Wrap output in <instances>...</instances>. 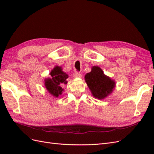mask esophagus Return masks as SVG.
Returning a JSON list of instances; mask_svg holds the SVG:
<instances>
[{
    "label": "esophagus",
    "instance_id": "1",
    "mask_svg": "<svg viewBox=\"0 0 154 154\" xmlns=\"http://www.w3.org/2000/svg\"><path fill=\"white\" fill-rule=\"evenodd\" d=\"M73 76H74V78H82V74L80 73H78V72H76L74 74Z\"/></svg>",
    "mask_w": 154,
    "mask_h": 154
}]
</instances>
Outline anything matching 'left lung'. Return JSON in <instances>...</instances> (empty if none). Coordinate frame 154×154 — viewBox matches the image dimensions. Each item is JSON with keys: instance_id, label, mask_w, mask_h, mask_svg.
Instances as JSON below:
<instances>
[{"instance_id": "8db88e82", "label": "left lung", "mask_w": 154, "mask_h": 154, "mask_svg": "<svg viewBox=\"0 0 154 154\" xmlns=\"http://www.w3.org/2000/svg\"><path fill=\"white\" fill-rule=\"evenodd\" d=\"M85 80L92 96L98 100H103L112 93L116 82L105 75L98 66H93L91 71L85 76Z\"/></svg>"}]
</instances>
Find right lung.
Wrapping results in <instances>:
<instances>
[{
	"label": "right lung",
	"instance_id": "right-lung-1",
	"mask_svg": "<svg viewBox=\"0 0 154 154\" xmlns=\"http://www.w3.org/2000/svg\"><path fill=\"white\" fill-rule=\"evenodd\" d=\"M51 78H47L44 80V85L51 96L58 97L62 95L63 91L62 87L67 83L68 74L63 71L60 66H55L49 73Z\"/></svg>",
	"mask_w": 154,
	"mask_h": 154
}]
</instances>
